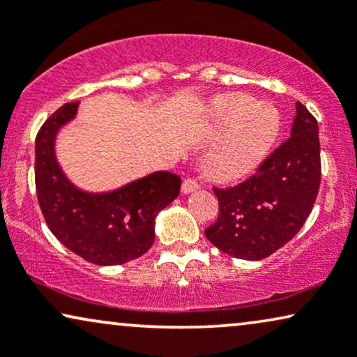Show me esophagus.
<instances>
[{"label":"esophagus","mask_w":357,"mask_h":357,"mask_svg":"<svg viewBox=\"0 0 357 357\" xmlns=\"http://www.w3.org/2000/svg\"><path fill=\"white\" fill-rule=\"evenodd\" d=\"M198 188H200V183H198L195 178H185L183 180V183H182V192L183 193H192Z\"/></svg>","instance_id":"obj_1"}]
</instances>
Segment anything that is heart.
<instances>
[{
  "label": "heart",
  "instance_id": "b5f03b06",
  "mask_svg": "<svg viewBox=\"0 0 357 357\" xmlns=\"http://www.w3.org/2000/svg\"><path fill=\"white\" fill-rule=\"evenodd\" d=\"M216 126L225 136L210 152L206 170L218 180H238L264 159L279 134V116L243 93L226 95L216 103Z\"/></svg>",
  "mask_w": 357,
  "mask_h": 357
}]
</instances>
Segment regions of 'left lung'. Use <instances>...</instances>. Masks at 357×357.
Listing matches in <instances>:
<instances>
[{
	"label": "left lung",
	"mask_w": 357,
	"mask_h": 357,
	"mask_svg": "<svg viewBox=\"0 0 357 357\" xmlns=\"http://www.w3.org/2000/svg\"><path fill=\"white\" fill-rule=\"evenodd\" d=\"M320 180L318 123L297 101L291 136L262 160L256 174L234 187H213L220 215L205 236L233 257L259 261L271 256L307 221Z\"/></svg>",
	"instance_id": "obj_1"
}]
</instances>
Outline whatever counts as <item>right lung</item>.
Instances as JSON below:
<instances>
[{
	"label": "right lung",
	"mask_w": 357,
	"mask_h": 357,
	"mask_svg": "<svg viewBox=\"0 0 357 357\" xmlns=\"http://www.w3.org/2000/svg\"><path fill=\"white\" fill-rule=\"evenodd\" d=\"M78 101L50 114L36 137V192L49 229L77 256L96 266L141 257L154 243L157 213L180 193L178 175L155 172L109 193L82 192L60 170L54 141L77 114Z\"/></svg>",
	"instance_id": "add662e5"
}]
</instances>
